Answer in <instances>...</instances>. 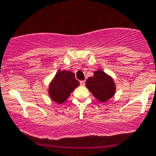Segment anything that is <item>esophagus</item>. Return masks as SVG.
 I'll return each mask as SVG.
<instances>
[{
    "instance_id": "obj_1",
    "label": "esophagus",
    "mask_w": 156,
    "mask_h": 156,
    "mask_svg": "<svg viewBox=\"0 0 156 156\" xmlns=\"http://www.w3.org/2000/svg\"><path fill=\"white\" fill-rule=\"evenodd\" d=\"M80 84H81V86H84L85 85V81H80Z\"/></svg>"
}]
</instances>
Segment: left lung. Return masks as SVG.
Masks as SVG:
<instances>
[{
  "label": "left lung",
  "instance_id": "obj_1",
  "mask_svg": "<svg viewBox=\"0 0 156 156\" xmlns=\"http://www.w3.org/2000/svg\"><path fill=\"white\" fill-rule=\"evenodd\" d=\"M86 87L96 99L105 103L115 95L116 90L114 80L106 72L99 69L86 81Z\"/></svg>",
  "mask_w": 156,
  "mask_h": 156
}]
</instances>
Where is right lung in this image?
I'll list each match as a JSON object with an SVG mask.
<instances>
[{
	"label": "right lung",
	"instance_id": "add662e5",
	"mask_svg": "<svg viewBox=\"0 0 156 156\" xmlns=\"http://www.w3.org/2000/svg\"><path fill=\"white\" fill-rule=\"evenodd\" d=\"M79 81L71 71L59 70L49 84L50 98L56 103L62 104L66 101L72 91L79 86Z\"/></svg>",
	"mask_w": 156,
	"mask_h": 156
}]
</instances>
